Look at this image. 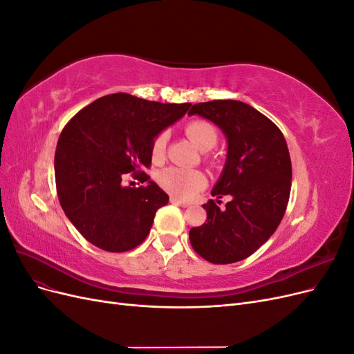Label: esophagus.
Returning a JSON list of instances; mask_svg holds the SVG:
<instances>
[{"mask_svg":"<svg viewBox=\"0 0 354 354\" xmlns=\"http://www.w3.org/2000/svg\"><path fill=\"white\" fill-rule=\"evenodd\" d=\"M171 203H174V205H178V207H181V208H187V207H190V202H186V201H181V199H178V198H176V196H171Z\"/></svg>","mask_w":354,"mask_h":354,"instance_id":"obj_1","label":"esophagus"}]
</instances>
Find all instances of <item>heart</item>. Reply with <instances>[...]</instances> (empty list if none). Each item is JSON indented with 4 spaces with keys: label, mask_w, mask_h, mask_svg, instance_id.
<instances>
[{
    "label": "heart",
    "mask_w": 354,
    "mask_h": 354,
    "mask_svg": "<svg viewBox=\"0 0 354 354\" xmlns=\"http://www.w3.org/2000/svg\"><path fill=\"white\" fill-rule=\"evenodd\" d=\"M185 134L199 151H209L218 142L217 127L207 120L189 121L185 127ZM168 134L165 131L158 133L151 145V155L153 162H162L167 155ZM211 155H205V160H211ZM159 186L165 189L168 194L177 198H192L199 190L207 186V178L198 169H183L169 167L158 174Z\"/></svg>",
    "instance_id": "heart-1"
}]
</instances>
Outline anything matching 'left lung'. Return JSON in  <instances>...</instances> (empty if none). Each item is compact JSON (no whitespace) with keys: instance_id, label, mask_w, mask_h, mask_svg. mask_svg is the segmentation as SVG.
Masks as SVG:
<instances>
[{"instance_id":"left-lung-1","label":"left lung","mask_w":354,"mask_h":354,"mask_svg":"<svg viewBox=\"0 0 354 354\" xmlns=\"http://www.w3.org/2000/svg\"><path fill=\"white\" fill-rule=\"evenodd\" d=\"M217 124L229 142L226 167L212 196H230L226 208L212 199L203 205L207 220L192 227V248L212 264L248 259L279 226L291 194L292 165L286 140L274 122L238 100L192 106L189 115Z\"/></svg>"}]
</instances>
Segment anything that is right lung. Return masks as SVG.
Returning a JSON list of instances; mask_svg holds the SVG:
<instances>
[{
	"label": "right lung",
	"instance_id": "obj_1",
	"mask_svg": "<svg viewBox=\"0 0 354 354\" xmlns=\"http://www.w3.org/2000/svg\"><path fill=\"white\" fill-rule=\"evenodd\" d=\"M190 103H159L127 93L104 95L85 106L63 128L55 155L59 202L77 230L108 252L131 251L151 232L168 195L146 169L151 145ZM130 175L146 183L125 188Z\"/></svg>",
	"mask_w": 354,
	"mask_h": 354
}]
</instances>
